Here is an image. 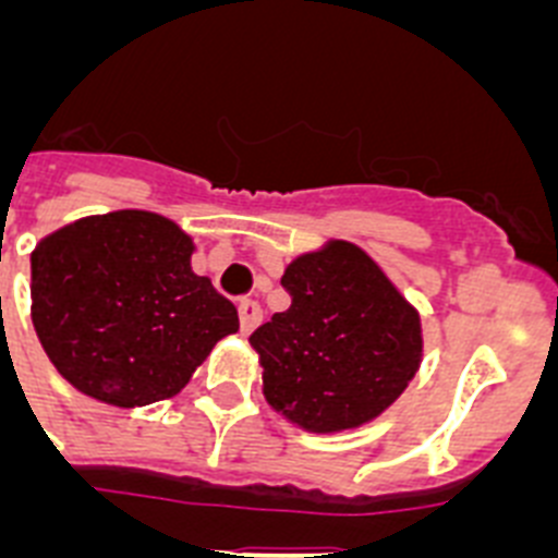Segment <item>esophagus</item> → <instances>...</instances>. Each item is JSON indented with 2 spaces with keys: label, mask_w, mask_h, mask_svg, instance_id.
Listing matches in <instances>:
<instances>
[{
  "label": "esophagus",
  "mask_w": 558,
  "mask_h": 558,
  "mask_svg": "<svg viewBox=\"0 0 558 558\" xmlns=\"http://www.w3.org/2000/svg\"><path fill=\"white\" fill-rule=\"evenodd\" d=\"M236 313H240V327H243V335H248L256 324L263 322V310L259 304L251 302V299H243V302L236 304Z\"/></svg>",
  "instance_id": "obj_1"
}]
</instances>
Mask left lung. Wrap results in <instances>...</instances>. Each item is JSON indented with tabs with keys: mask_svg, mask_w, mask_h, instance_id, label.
<instances>
[{
	"mask_svg": "<svg viewBox=\"0 0 558 558\" xmlns=\"http://www.w3.org/2000/svg\"><path fill=\"white\" fill-rule=\"evenodd\" d=\"M284 313L248 338L263 397L304 433L363 427L402 397L422 366V318L372 256L327 240L290 259Z\"/></svg>",
	"mask_w": 558,
	"mask_h": 558,
	"instance_id": "obj_1",
	"label": "left lung"
}]
</instances>
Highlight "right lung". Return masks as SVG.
<instances>
[{
    "label": "right lung",
    "mask_w": 558,
    "mask_h": 558,
    "mask_svg": "<svg viewBox=\"0 0 558 558\" xmlns=\"http://www.w3.org/2000/svg\"><path fill=\"white\" fill-rule=\"evenodd\" d=\"M195 243L175 220L117 209L72 220L29 254V318L69 386L113 408L175 397L234 304L192 270Z\"/></svg>",
    "instance_id": "right-lung-1"
}]
</instances>
